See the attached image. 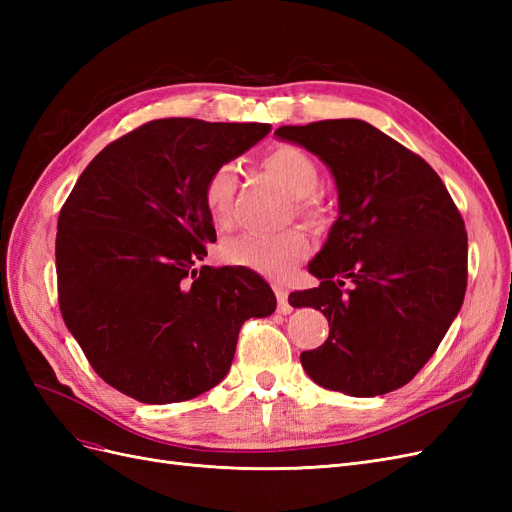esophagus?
Listing matches in <instances>:
<instances>
[{"instance_id": "esophagus-1", "label": "esophagus", "mask_w": 512, "mask_h": 512, "mask_svg": "<svg viewBox=\"0 0 512 512\" xmlns=\"http://www.w3.org/2000/svg\"><path fill=\"white\" fill-rule=\"evenodd\" d=\"M273 292L277 297V309H280V314H290L292 305L288 303V290L282 284H273Z\"/></svg>"}]
</instances>
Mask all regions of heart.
<instances>
[{
	"instance_id": "obj_1",
	"label": "heart",
	"mask_w": 512,
	"mask_h": 512,
	"mask_svg": "<svg viewBox=\"0 0 512 512\" xmlns=\"http://www.w3.org/2000/svg\"><path fill=\"white\" fill-rule=\"evenodd\" d=\"M265 164L284 183V188L294 198H299L297 211L301 218L312 224H320L324 218L322 207L314 203L312 198H307L316 192L320 183L318 166L309 158V153L294 145H280L269 153ZM237 183V168L232 164L215 168L209 175L203 190V200L215 226H230ZM309 250H312V245H309L305 232L299 228H290L286 232H277V235L243 232L239 237L224 241L220 252L228 265L252 269L267 277H275V280H284V277L292 273L294 265L309 254Z\"/></svg>"
}]
</instances>
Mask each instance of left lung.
Here are the masks:
<instances>
[{
    "label": "left lung",
    "mask_w": 512,
    "mask_h": 512,
    "mask_svg": "<svg viewBox=\"0 0 512 512\" xmlns=\"http://www.w3.org/2000/svg\"><path fill=\"white\" fill-rule=\"evenodd\" d=\"M275 134L331 168L339 200L329 239L309 262L320 286L288 297L329 320L327 342L301 352V365L329 391L391 393L421 371L459 314L466 224L436 170L367 121L327 119Z\"/></svg>",
    "instance_id": "1"
}]
</instances>
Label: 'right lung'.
I'll return each mask as SVG.
<instances>
[{"mask_svg":"<svg viewBox=\"0 0 512 512\" xmlns=\"http://www.w3.org/2000/svg\"><path fill=\"white\" fill-rule=\"evenodd\" d=\"M269 123L156 119L106 145L59 211V309L96 374L143 404H175L228 374L241 324L275 312L269 284L207 267L203 190Z\"/></svg>","mask_w":512,"mask_h":512,"instance_id":"right-lung-1","label":"right lung"}]
</instances>
